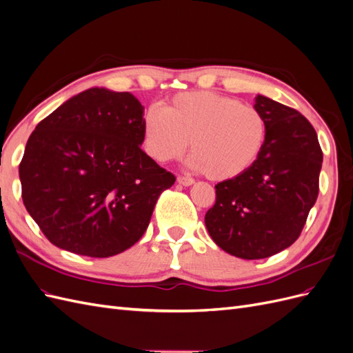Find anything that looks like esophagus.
<instances>
[{
    "instance_id": "esophagus-1",
    "label": "esophagus",
    "mask_w": 353,
    "mask_h": 353,
    "mask_svg": "<svg viewBox=\"0 0 353 353\" xmlns=\"http://www.w3.org/2000/svg\"><path fill=\"white\" fill-rule=\"evenodd\" d=\"M176 181H178V184L184 185V187H190V185L194 184V179L190 178V176H178Z\"/></svg>"
}]
</instances>
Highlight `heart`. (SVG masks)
<instances>
[{
  "label": "heart",
  "mask_w": 353,
  "mask_h": 353,
  "mask_svg": "<svg viewBox=\"0 0 353 353\" xmlns=\"http://www.w3.org/2000/svg\"><path fill=\"white\" fill-rule=\"evenodd\" d=\"M144 144L157 162L179 159L191 147L190 166L213 181L234 179L254 165L266 140V121L252 104L215 92H184L148 110ZM192 144H189V141Z\"/></svg>",
  "instance_id": "obj_1"
}]
</instances>
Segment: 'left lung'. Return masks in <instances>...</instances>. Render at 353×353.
Masks as SVG:
<instances>
[{
	"label": "left lung",
	"mask_w": 353,
	"mask_h": 353,
	"mask_svg": "<svg viewBox=\"0 0 353 353\" xmlns=\"http://www.w3.org/2000/svg\"><path fill=\"white\" fill-rule=\"evenodd\" d=\"M254 108L266 121L261 156L243 175L215 185L216 201L205 216L212 240L241 259H263L301 236L318 197L323 152L303 114L258 94Z\"/></svg>",
	"instance_id": "obj_1"
}]
</instances>
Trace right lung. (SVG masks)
I'll return each instance as SVG.
<instances>
[{
    "instance_id": "right-lung-1",
    "label": "right lung",
    "mask_w": 353,
    "mask_h": 353,
    "mask_svg": "<svg viewBox=\"0 0 353 353\" xmlns=\"http://www.w3.org/2000/svg\"><path fill=\"white\" fill-rule=\"evenodd\" d=\"M144 108L90 88L41 121L19 166L29 215L57 248L109 258L143 237L175 176L141 150Z\"/></svg>"
}]
</instances>
